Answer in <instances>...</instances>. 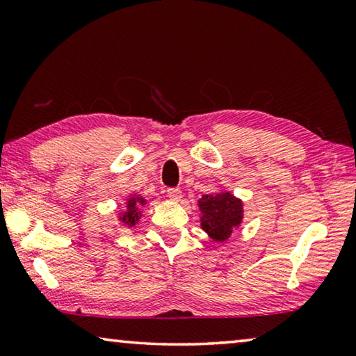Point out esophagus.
<instances>
[{
	"mask_svg": "<svg viewBox=\"0 0 356 356\" xmlns=\"http://www.w3.org/2000/svg\"><path fill=\"white\" fill-rule=\"evenodd\" d=\"M168 197H170L171 201H180L182 200V191H180L179 188H170L168 190Z\"/></svg>",
	"mask_w": 356,
	"mask_h": 356,
	"instance_id": "obj_1",
	"label": "esophagus"
}]
</instances>
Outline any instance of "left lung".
<instances>
[{"instance_id": "left-lung-1", "label": "left lung", "mask_w": 356, "mask_h": 356, "mask_svg": "<svg viewBox=\"0 0 356 356\" xmlns=\"http://www.w3.org/2000/svg\"><path fill=\"white\" fill-rule=\"evenodd\" d=\"M202 231L213 242L225 243L243 222V201L231 191L220 190L197 200Z\"/></svg>"}]
</instances>
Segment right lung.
<instances>
[{
  "instance_id": "add662e5",
  "label": "right lung",
  "mask_w": 356,
  "mask_h": 356,
  "mask_svg": "<svg viewBox=\"0 0 356 356\" xmlns=\"http://www.w3.org/2000/svg\"><path fill=\"white\" fill-rule=\"evenodd\" d=\"M147 204V200L138 193L129 195L124 201V210H119L118 221L124 227H134L141 221L143 207Z\"/></svg>"
}]
</instances>
